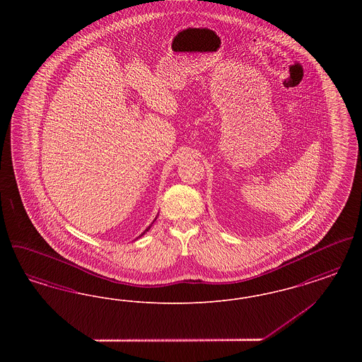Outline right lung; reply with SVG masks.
I'll list each match as a JSON object with an SVG mask.
<instances>
[{"label": "right lung", "mask_w": 362, "mask_h": 362, "mask_svg": "<svg viewBox=\"0 0 362 362\" xmlns=\"http://www.w3.org/2000/svg\"><path fill=\"white\" fill-rule=\"evenodd\" d=\"M157 216H158V214H157ZM157 216H156L155 220H153V221H152V224H153V223H155L156 220H157ZM152 224L149 225V226H148V228H146V229H145V230H144V232H142V233H141V235H139V236H138L137 239H139V238H141V236H144V235H145V233H146V232H148V230H149V229H151V226H152ZM137 239H136V240H137Z\"/></svg>", "instance_id": "right-lung-1"}]
</instances>
